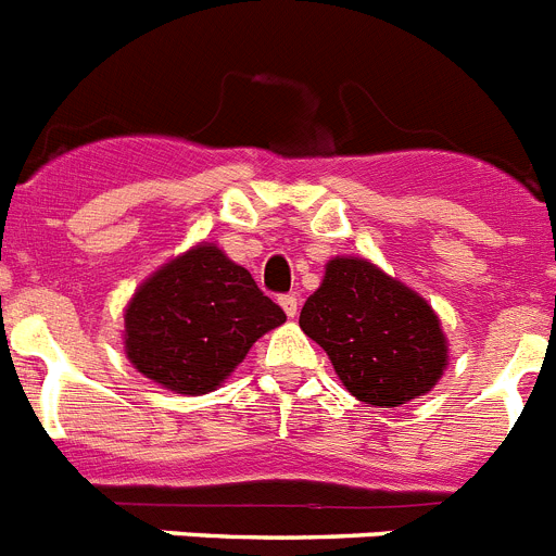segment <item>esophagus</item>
Listing matches in <instances>:
<instances>
[{"label":"esophagus","instance_id":"obj_1","mask_svg":"<svg viewBox=\"0 0 556 556\" xmlns=\"http://www.w3.org/2000/svg\"><path fill=\"white\" fill-rule=\"evenodd\" d=\"M278 303H281V308H283V312H287V317H298V308H301V301H298L294 294H283V298Z\"/></svg>","mask_w":556,"mask_h":556}]
</instances>
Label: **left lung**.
Listing matches in <instances>:
<instances>
[{
	"instance_id": "obj_1",
	"label": "left lung",
	"mask_w": 556,
	"mask_h": 556,
	"mask_svg": "<svg viewBox=\"0 0 556 556\" xmlns=\"http://www.w3.org/2000/svg\"><path fill=\"white\" fill-rule=\"evenodd\" d=\"M301 328L328 353L345 390L381 409L431 392L448 367V339L429 301L356 255L326 264Z\"/></svg>"
}]
</instances>
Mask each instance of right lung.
I'll list each match as a JSON object with an SVG mask.
<instances>
[{"instance_id": "add662e5", "label": "right lung", "mask_w": 556, "mask_h": 556, "mask_svg": "<svg viewBox=\"0 0 556 556\" xmlns=\"http://www.w3.org/2000/svg\"><path fill=\"white\" fill-rule=\"evenodd\" d=\"M283 323V308L248 269L200 242L132 292L122 339L141 376L178 395H205L242 365L255 339Z\"/></svg>"}]
</instances>
